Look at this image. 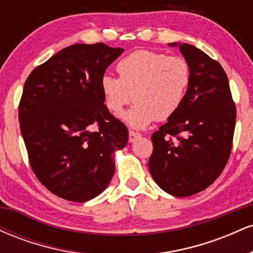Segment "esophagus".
I'll return each mask as SVG.
<instances>
[{
	"instance_id": "34e87169",
	"label": "esophagus",
	"mask_w": 253,
	"mask_h": 253,
	"mask_svg": "<svg viewBox=\"0 0 253 253\" xmlns=\"http://www.w3.org/2000/svg\"><path fill=\"white\" fill-rule=\"evenodd\" d=\"M140 136V133L138 132H134V130H129L128 132V141L129 143H134L136 139Z\"/></svg>"
}]
</instances>
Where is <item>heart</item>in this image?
Here are the masks:
<instances>
[{"label": "heart", "mask_w": 253, "mask_h": 253, "mask_svg": "<svg viewBox=\"0 0 253 253\" xmlns=\"http://www.w3.org/2000/svg\"><path fill=\"white\" fill-rule=\"evenodd\" d=\"M119 78L104 75L101 92L112 113H120L135 101L121 119L132 128H145L164 121L178 112L189 89L190 65L184 58L150 50H136L117 65Z\"/></svg>", "instance_id": "obj_1"}]
</instances>
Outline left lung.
Masks as SVG:
<instances>
[{
    "label": "left lung",
    "mask_w": 253,
    "mask_h": 253,
    "mask_svg": "<svg viewBox=\"0 0 253 253\" xmlns=\"http://www.w3.org/2000/svg\"><path fill=\"white\" fill-rule=\"evenodd\" d=\"M169 46L179 47L189 63L191 81L178 112L151 136L149 169L165 193L185 197L205 190L222 172L231 155L236 106L219 63L189 43Z\"/></svg>",
    "instance_id": "left-lung-1"
}]
</instances>
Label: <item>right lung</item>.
Instances as JSON below:
<instances>
[{
	"label": "right lung",
	"instance_id": "right-lung-1",
	"mask_svg": "<svg viewBox=\"0 0 253 253\" xmlns=\"http://www.w3.org/2000/svg\"><path fill=\"white\" fill-rule=\"evenodd\" d=\"M124 52L103 42L75 43L34 69L24 86L19 120L28 158L54 195L85 202L108 187L126 126L104 106L101 78ZM98 125L97 131L91 125Z\"/></svg>",
	"mask_w": 253,
	"mask_h": 253
}]
</instances>
